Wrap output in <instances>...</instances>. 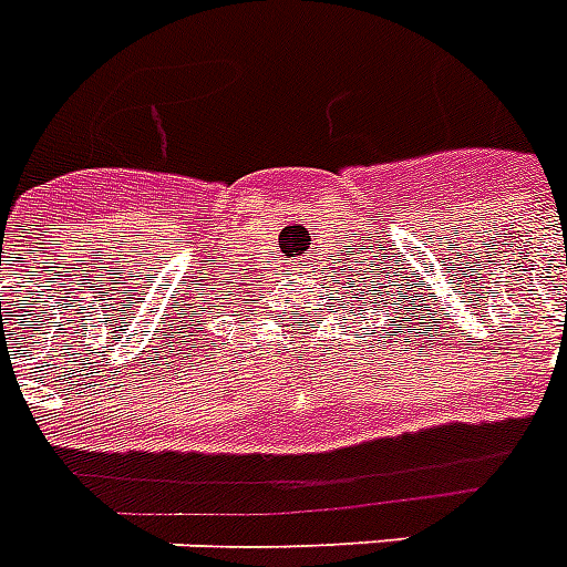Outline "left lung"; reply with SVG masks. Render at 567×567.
<instances>
[{
	"instance_id": "left-lung-1",
	"label": "left lung",
	"mask_w": 567,
	"mask_h": 567,
	"mask_svg": "<svg viewBox=\"0 0 567 567\" xmlns=\"http://www.w3.org/2000/svg\"><path fill=\"white\" fill-rule=\"evenodd\" d=\"M371 284H374V280H371ZM369 301H371V298H369Z\"/></svg>"
}]
</instances>
